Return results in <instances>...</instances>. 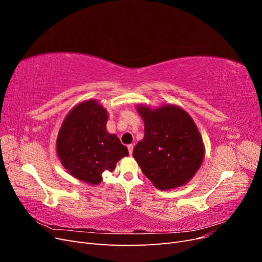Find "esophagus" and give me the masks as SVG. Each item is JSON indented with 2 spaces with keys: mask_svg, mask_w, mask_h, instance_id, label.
Returning <instances> with one entry per match:
<instances>
[{
  "mask_svg": "<svg viewBox=\"0 0 262 262\" xmlns=\"http://www.w3.org/2000/svg\"><path fill=\"white\" fill-rule=\"evenodd\" d=\"M128 149H129L130 155H132V153H133V145H132V144H129V145H128Z\"/></svg>",
  "mask_w": 262,
  "mask_h": 262,
  "instance_id": "obj_1",
  "label": "esophagus"
}]
</instances>
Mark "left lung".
<instances>
[{
	"label": "left lung",
	"instance_id": "left-lung-1",
	"mask_svg": "<svg viewBox=\"0 0 262 262\" xmlns=\"http://www.w3.org/2000/svg\"><path fill=\"white\" fill-rule=\"evenodd\" d=\"M137 110L144 121V138L133 148L134 160L157 189L184 186L204 158L203 141L193 119L176 105L156 109L138 105Z\"/></svg>",
	"mask_w": 262,
	"mask_h": 262
}]
</instances>
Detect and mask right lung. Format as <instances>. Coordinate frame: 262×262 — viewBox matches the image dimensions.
<instances>
[{"instance_id": "obj_1", "label": "right lung", "mask_w": 262, "mask_h": 262, "mask_svg": "<svg viewBox=\"0 0 262 262\" xmlns=\"http://www.w3.org/2000/svg\"><path fill=\"white\" fill-rule=\"evenodd\" d=\"M108 113L97 100L76 105L68 114L57 138L58 157L73 177L98 185L102 172L113 171L128 148L106 129Z\"/></svg>"}]
</instances>
